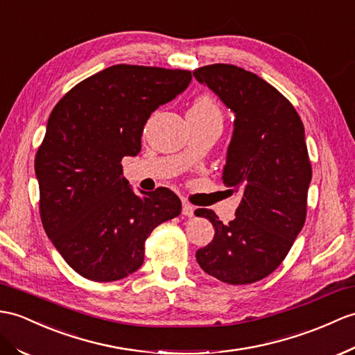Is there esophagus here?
I'll use <instances>...</instances> for the list:
<instances>
[{"mask_svg":"<svg viewBox=\"0 0 355 355\" xmlns=\"http://www.w3.org/2000/svg\"><path fill=\"white\" fill-rule=\"evenodd\" d=\"M182 214L185 215V217H193V215H194V206L189 205L188 202H184L182 203Z\"/></svg>","mask_w":355,"mask_h":355,"instance_id":"34e87169","label":"esophagus"}]
</instances>
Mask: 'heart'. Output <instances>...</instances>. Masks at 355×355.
Returning <instances> with one entry per match:
<instances>
[{
  "label": "heart",
  "instance_id": "heart-1",
  "mask_svg": "<svg viewBox=\"0 0 355 355\" xmlns=\"http://www.w3.org/2000/svg\"><path fill=\"white\" fill-rule=\"evenodd\" d=\"M189 111L193 112H200V114H218V108H217V103L214 102V99L209 96V94H202V96H198L194 103L189 108Z\"/></svg>",
  "mask_w": 355,
  "mask_h": 355
}]
</instances>
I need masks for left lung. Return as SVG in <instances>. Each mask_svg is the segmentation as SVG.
Listing matches in <instances>:
<instances>
[{"instance_id":"1","label":"left lung","mask_w":355,"mask_h":355,"mask_svg":"<svg viewBox=\"0 0 355 355\" xmlns=\"http://www.w3.org/2000/svg\"><path fill=\"white\" fill-rule=\"evenodd\" d=\"M193 75L235 114L221 179L241 196L229 224L211 209L196 211L215 229L196 259L224 283H254L283 262L304 226L312 180L304 126L292 103L256 73L211 64Z\"/></svg>"}]
</instances>
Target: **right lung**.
Masks as SVG:
<instances>
[{"label":"right lung","mask_w":355,"mask_h":355,"mask_svg":"<svg viewBox=\"0 0 355 355\" xmlns=\"http://www.w3.org/2000/svg\"><path fill=\"white\" fill-rule=\"evenodd\" d=\"M191 72L116 64L67 92L48 119L34 159L43 229L83 277L114 282L143 265L144 243L180 214L161 187L135 194L120 161L141 150L152 112L185 92Z\"/></svg>","instance_id":"right-lung-1"}]
</instances>
